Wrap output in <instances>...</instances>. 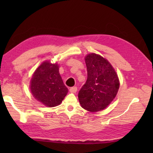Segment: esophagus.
<instances>
[{
	"label": "esophagus",
	"mask_w": 153,
	"mask_h": 153,
	"mask_svg": "<svg viewBox=\"0 0 153 153\" xmlns=\"http://www.w3.org/2000/svg\"><path fill=\"white\" fill-rule=\"evenodd\" d=\"M69 91L71 93H76L77 92V87L74 86V87H71L69 88Z\"/></svg>",
	"instance_id": "obj_1"
}]
</instances>
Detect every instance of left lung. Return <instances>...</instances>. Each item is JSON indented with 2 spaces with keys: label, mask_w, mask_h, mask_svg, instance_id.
I'll return each instance as SVG.
<instances>
[{
  "label": "left lung",
  "mask_w": 153,
  "mask_h": 153,
  "mask_svg": "<svg viewBox=\"0 0 153 153\" xmlns=\"http://www.w3.org/2000/svg\"><path fill=\"white\" fill-rule=\"evenodd\" d=\"M88 77L80 89L78 98L82 107L90 112L105 109L117 94V74L107 59L90 53L85 57Z\"/></svg>",
  "instance_id": "left-lung-1"
}]
</instances>
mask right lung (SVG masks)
Listing matches in <instances>:
<instances>
[{
  "label": "right lung",
  "mask_w": 153,
  "mask_h": 153,
  "mask_svg": "<svg viewBox=\"0 0 153 153\" xmlns=\"http://www.w3.org/2000/svg\"><path fill=\"white\" fill-rule=\"evenodd\" d=\"M30 90L33 97L48 107L60 105L68 92L59 72L58 64L47 61L43 62L33 73Z\"/></svg>",
  "instance_id": "add662e5"
}]
</instances>
